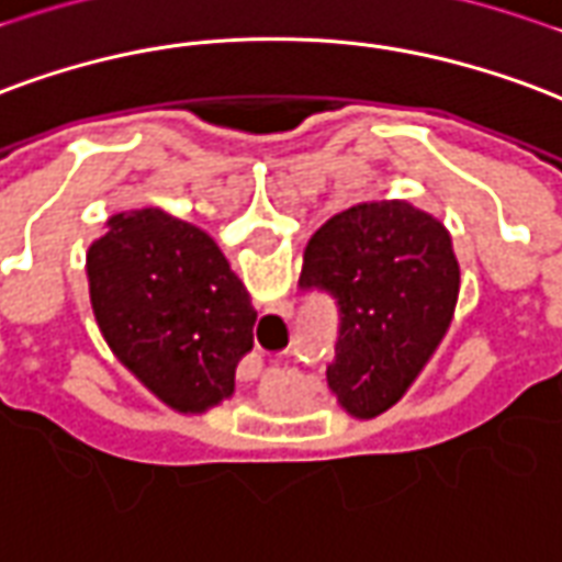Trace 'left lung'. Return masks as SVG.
<instances>
[{"label":"left lung","mask_w":562,"mask_h":562,"mask_svg":"<svg viewBox=\"0 0 562 562\" xmlns=\"http://www.w3.org/2000/svg\"><path fill=\"white\" fill-rule=\"evenodd\" d=\"M303 289L334 294L339 339L327 386L345 414L372 419L408 393L438 351L461 270L447 226L402 199L336 214L303 249Z\"/></svg>","instance_id":"obj_1"}]
</instances>
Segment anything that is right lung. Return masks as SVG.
<instances>
[{"label": "right lung", "mask_w": 562, "mask_h": 562, "mask_svg": "<svg viewBox=\"0 0 562 562\" xmlns=\"http://www.w3.org/2000/svg\"><path fill=\"white\" fill-rule=\"evenodd\" d=\"M86 277L112 355L164 405L205 414L232 398L256 310L211 235L160 207L124 211L91 240Z\"/></svg>", "instance_id": "obj_1"}]
</instances>
